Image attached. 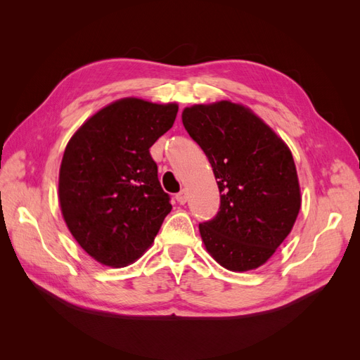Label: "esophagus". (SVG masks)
I'll use <instances>...</instances> for the list:
<instances>
[{"instance_id":"34e87169","label":"esophagus","mask_w":360,"mask_h":360,"mask_svg":"<svg viewBox=\"0 0 360 360\" xmlns=\"http://www.w3.org/2000/svg\"><path fill=\"white\" fill-rule=\"evenodd\" d=\"M176 200L180 202V204H186L188 201V192L186 191H180L177 195H176Z\"/></svg>"}]
</instances>
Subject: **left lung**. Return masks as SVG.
I'll return each mask as SVG.
<instances>
[{
	"label": "left lung",
	"instance_id": "8db88e82",
	"mask_svg": "<svg viewBox=\"0 0 360 360\" xmlns=\"http://www.w3.org/2000/svg\"><path fill=\"white\" fill-rule=\"evenodd\" d=\"M181 120L209 159L221 193L219 212L200 224L207 250L228 270L259 267L300 210L290 148L248 108L226 101L186 108Z\"/></svg>",
	"mask_w": 360,
	"mask_h": 360
}]
</instances>
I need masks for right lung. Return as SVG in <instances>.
<instances>
[{
	"label": "right lung",
	"mask_w": 360,
	"mask_h": 360,
	"mask_svg": "<svg viewBox=\"0 0 360 360\" xmlns=\"http://www.w3.org/2000/svg\"><path fill=\"white\" fill-rule=\"evenodd\" d=\"M179 106L127 97L105 106L64 150L58 193L72 236L99 263L123 267L153 243L171 212L150 147Z\"/></svg>",
	"instance_id": "1"
}]
</instances>
